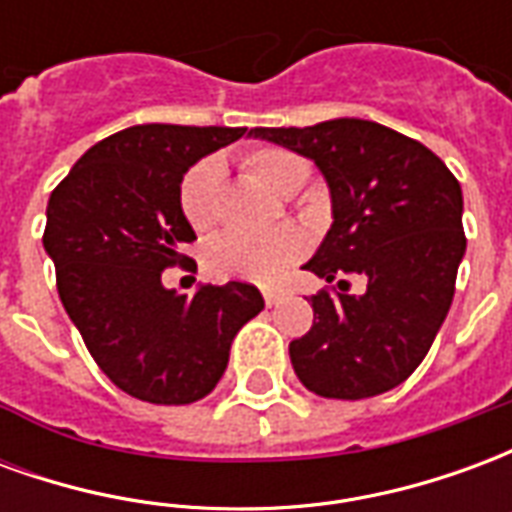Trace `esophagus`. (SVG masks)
Segmentation results:
<instances>
[{
  "label": "esophagus",
  "mask_w": 512,
  "mask_h": 512,
  "mask_svg": "<svg viewBox=\"0 0 512 512\" xmlns=\"http://www.w3.org/2000/svg\"><path fill=\"white\" fill-rule=\"evenodd\" d=\"M263 299H266L268 307H274V304H279V301L285 299V293H282V290H263Z\"/></svg>",
  "instance_id": "obj_1"
}]
</instances>
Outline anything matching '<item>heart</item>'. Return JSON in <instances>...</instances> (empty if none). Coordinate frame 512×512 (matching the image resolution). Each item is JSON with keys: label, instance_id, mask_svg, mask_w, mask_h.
Here are the masks:
<instances>
[{"label": "heart", "instance_id": "1", "mask_svg": "<svg viewBox=\"0 0 512 512\" xmlns=\"http://www.w3.org/2000/svg\"><path fill=\"white\" fill-rule=\"evenodd\" d=\"M241 164L249 175L263 180L277 194H290L310 178V161L279 145H255L241 153ZM222 161L216 156L200 158L186 169L180 180V211L194 230H211L219 222V200H222ZM307 235L293 224L268 230V233H224L208 252L205 263L213 277L246 279L260 285H274L290 268L307 255Z\"/></svg>", "mask_w": 512, "mask_h": 512}]
</instances>
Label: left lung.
I'll list each match as a JSON object with an SVG mask.
<instances>
[{"label": "left lung", "mask_w": 512, "mask_h": 512, "mask_svg": "<svg viewBox=\"0 0 512 512\" xmlns=\"http://www.w3.org/2000/svg\"><path fill=\"white\" fill-rule=\"evenodd\" d=\"M249 134L312 158L332 191V230L304 268L334 285L312 296V329L290 343L296 376L334 400L395 389L450 312L466 252L461 183L422 142L373 120ZM345 276L368 288L351 294Z\"/></svg>", "instance_id": "1"}]
</instances>
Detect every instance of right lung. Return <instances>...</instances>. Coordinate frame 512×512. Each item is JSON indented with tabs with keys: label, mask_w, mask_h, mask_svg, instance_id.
<instances>
[{
	"label": "right lung",
	"mask_w": 512,
	"mask_h": 512,
	"mask_svg": "<svg viewBox=\"0 0 512 512\" xmlns=\"http://www.w3.org/2000/svg\"><path fill=\"white\" fill-rule=\"evenodd\" d=\"M246 128L134 126L84 153L51 191L43 246L65 312L106 378L136 400L186 406L219 384L238 329L263 310L249 282L180 296L161 274L197 235L180 211L186 169Z\"/></svg>",
	"instance_id": "obj_1"
}]
</instances>
